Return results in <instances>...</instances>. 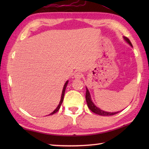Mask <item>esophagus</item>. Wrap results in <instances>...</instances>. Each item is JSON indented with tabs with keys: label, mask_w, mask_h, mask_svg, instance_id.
Listing matches in <instances>:
<instances>
[{
	"label": "esophagus",
	"mask_w": 149,
	"mask_h": 149,
	"mask_svg": "<svg viewBox=\"0 0 149 149\" xmlns=\"http://www.w3.org/2000/svg\"><path fill=\"white\" fill-rule=\"evenodd\" d=\"M82 76H83V75H82L81 72H76L74 74V78L77 79H81Z\"/></svg>",
	"instance_id": "34e87169"
}]
</instances>
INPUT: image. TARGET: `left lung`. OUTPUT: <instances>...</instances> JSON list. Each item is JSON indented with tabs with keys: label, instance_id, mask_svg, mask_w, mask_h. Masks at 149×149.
Wrapping results in <instances>:
<instances>
[{
	"label": "left lung",
	"instance_id": "left-lung-1",
	"mask_svg": "<svg viewBox=\"0 0 149 149\" xmlns=\"http://www.w3.org/2000/svg\"><path fill=\"white\" fill-rule=\"evenodd\" d=\"M123 38H124V40L129 44V45H130L131 47H132V43L130 42V40H129V38H127V37H123ZM86 102H87L88 107H89V109L91 111L93 112L94 113L97 114V115H102V116H111V115H115V114L120 112V111H117V112L111 113V112H107V111H103V110H101L100 108L97 107L95 105L94 103L92 102V100H91L90 93L89 92V91H88L87 87L86 88Z\"/></svg>",
	"mask_w": 149,
	"mask_h": 149
}]
</instances>
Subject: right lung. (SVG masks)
<instances>
[{
  "instance_id": "add662e5",
  "label": "right lung",
  "mask_w": 149,
  "mask_h": 149,
  "mask_svg": "<svg viewBox=\"0 0 149 149\" xmlns=\"http://www.w3.org/2000/svg\"><path fill=\"white\" fill-rule=\"evenodd\" d=\"M68 81H67L65 83V85H64V87H63V91H62V94H61V100H60V102H59V105L58 106V107H56V109L54 111L52 112V113H51L50 114V115H53V114H54V113H56V112H58V110L59 109V108H60V107H61V104H62V102H63V99H64V95H65V90H66V86H67V84H68Z\"/></svg>"
}]
</instances>
